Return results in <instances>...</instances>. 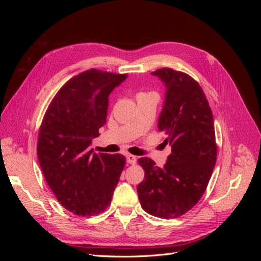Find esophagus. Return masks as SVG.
Listing matches in <instances>:
<instances>
[{"mask_svg":"<svg viewBox=\"0 0 261 261\" xmlns=\"http://www.w3.org/2000/svg\"><path fill=\"white\" fill-rule=\"evenodd\" d=\"M137 161V158L133 154H126V162L129 164H135Z\"/></svg>","mask_w":261,"mask_h":261,"instance_id":"esophagus-1","label":"esophagus"}]
</instances>
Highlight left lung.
<instances>
[{
  "label": "left lung",
  "instance_id": "1",
  "mask_svg": "<svg viewBox=\"0 0 261 261\" xmlns=\"http://www.w3.org/2000/svg\"><path fill=\"white\" fill-rule=\"evenodd\" d=\"M151 75L165 86L164 105L158 128L172 149L163 168L149 158L138 163L145 178L137 186L138 198L149 215L175 219L199 201L217 160L213 116L199 84L172 68H161Z\"/></svg>",
  "mask_w": 261,
  "mask_h": 261
}]
</instances>
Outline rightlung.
Wrapping results in <instances>:
<instances>
[{
  "instance_id": "1",
  "label": "right lung",
  "mask_w": 261,
  "mask_h": 261,
  "mask_svg": "<svg viewBox=\"0 0 261 261\" xmlns=\"http://www.w3.org/2000/svg\"><path fill=\"white\" fill-rule=\"evenodd\" d=\"M126 78L86 70L62 87L44 114L37 145L39 163L59 202L74 215H99L111 203L125 156L94 153L90 145L107 123L110 93Z\"/></svg>"
}]
</instances>
